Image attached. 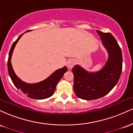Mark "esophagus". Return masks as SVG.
Returning <instances> with one entry per match:
<instances>
[{"label":"esophagus","mask_w":133,"mask_h":133,"mask_svg":"<svg viewBox=\"0 0 133 133\" xmlns=\"http://www.w3.org/2000/svg\"><path fill=\"white\" fill-rule=\"evenodd\" d=\"M75 64L76 62L74 60H72V59H70V60H69L66 63L67 67L69 69H72L73 67H74V65H75Z\"/></svg>","instance_id":"esophagus-1"}]
</instances>
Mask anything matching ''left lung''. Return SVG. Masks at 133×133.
I'll return each mask as SVG.
<instances>
[{"instance_id":"obj_1","label":"left lung","mask_w":133,"mask_h":133,"mask_svg":"<svg viewBox=\"0 0 133 133\" xmlns=\"http://www.w3.org/2000/svg\"><path fill=\"white\" fill-rule=\"evenodd\" d=\"M97 32L109 57L104 67L96 72H89L78 65L72 68L74 92L82 99H97L106 95L116 85L121 74L123 56L118 43L111 33Z\"/></svg>"}]
</instances>
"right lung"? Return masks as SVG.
Returning <instances> with one entry per match:
<instances>
[{"label":"right lung","mask_w":133,"mask_h":133,"mask_svg":"<svg viewBox=\"0 0 133 133\" xmlns=\"http://www.w3.org/2000/svg\"><path fill=\"white\" fill-rule=\"evenodd\" d=\"M29 31L30 30H27L26 32ZM23 34H21L17 38V39L14 42L9 52L8 61H7L9 74L14 86L18 89H21L23 92L26 94L27 97L31 99H44L48 98L54 94L58 82L62 78L64 74L67 71L68 68L67 67L64 66V68L59 69L52 73L46 79L38 83L27 84L21 81L16 76V73L14 71L10 60H11L14 49L16 46V44L17 43L18 41L22 37Z\"/></svg>","instance_id":"1"}]
</instances>
